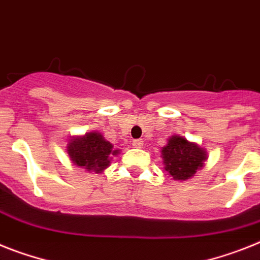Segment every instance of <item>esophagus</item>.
I'll return each mask as SVG.
<instances>
[{
	"label": "esophagus",
	"instance_id": "1",
	"mask_svg": "<svg viewBox=\"0 0 260 260\" xmlns=\"http://www.w3.org/2000/svg\"><path fill=\"white\" fill-rule=\"evenodd\" d=\"M132 145H134L135 148H143L144 141L141 140V139H137V140H134V141H132Z\"/></svg>",
	"mask_w": 260,
	"mask_h": 260
}]
</instances>
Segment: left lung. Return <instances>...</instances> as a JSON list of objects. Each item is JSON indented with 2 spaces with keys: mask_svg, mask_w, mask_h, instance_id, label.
<instances>
[{
  "mask_svg": "<svg viewBox=\"0 0 260 260\" xmlns=\"http://www.w3.org/2000/svg\"><path fill=\"white\" fill-rule=\"evenodd\" d=\"M164 169L177 181H186L204 167L208 158L206 150L182 136H172L161 149Z\"/></svg>",
  "mask_w": 260,
  "mask_h": 260,
  "instance_id": "8db88e82",
  "label": "left lung"
}]
</instances>
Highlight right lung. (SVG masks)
Segmentation results:
<instances>
[{
  "label": "right lung",
  "mask_w": 260,
  "mask_h": 260,
  "mask_svg": "<svg viewBox=\"0 0 260 260\" xmlns=\"http://www.w3.org/2000/svg\"><path fill=\"white\" fill-rule=\"evenodd\" d=\"M110 141H107L99 132H89L84 136L73 137L67 144V153L75 165L88 172L102 173L110 167L111 158L119 153Z\"/></svg>",
  "instance_id": "right-lung-1"
}]
</instances>
